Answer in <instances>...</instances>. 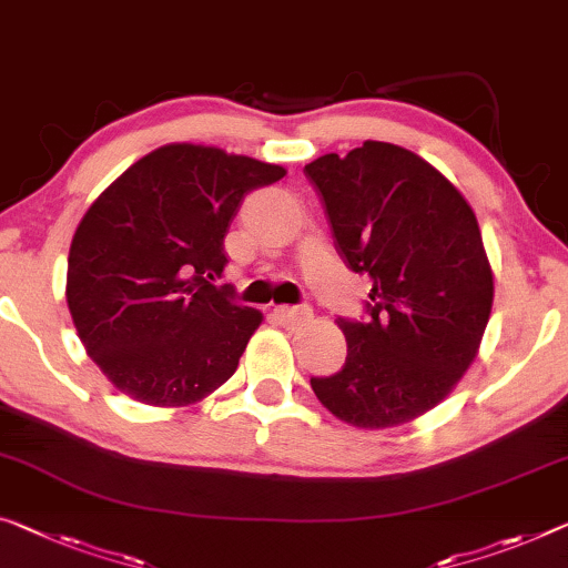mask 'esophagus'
I'll return each mask as SVG.
<instances>
[{"instance_id": "1", "label": "esophagus", "mask_w": 568, "mask_h": 568, "mask_svg": "<svg viewBox=\"0 0 568 568\" xmlns=\"http://www.w3.org/2000/svg\"><path fill=\"white\" fill-rule=\"evenodd\" d=\"M312 314V310L307 307V304H296V307H290V304H278V307H274V317L282 322L284 327H294L300 325V322H304Z\"/></svg>"}]
</instances>
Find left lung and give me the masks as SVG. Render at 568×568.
<instances>
[{"mask_svg": "<svg viewBox=\"0 0 568 568\" xmlns=\"http://www.w3.org/2000/svg\"><path fill=\"white\" fill-rule=\"evenodd\" d=\"M347 268L371 276L363 320L339 317L345 365L312 378L329 412L386 429L429 412L475 361L493 272L459 190L404 146L365 142L304 168Z\"/></svg>", "mask_w": 568, "mask_h": 568, "instance_id": "obj_1", "label": "left lung"}]
</instances>
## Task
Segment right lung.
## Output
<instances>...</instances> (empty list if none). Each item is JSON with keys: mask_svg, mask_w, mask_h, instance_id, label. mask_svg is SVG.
Here are the masks:
<instances>
[{"mask_svg": "<svg viewBox=\"0 0 568 568\" xmlns=\"http://www.w3.org/2000/svg\"><path fill=\"white\" fill-rule=\"evenodd\" d=\"M284 168L168 144L89 207L68 256V310L103 375L150 406H187L239 368L261 312L217 286L223 241L251 190Z\"/></svg>", "mask_w": 568, "mask_h": 568, "instance_id": "obj_1", "label": "right lung"}]
</instances>
